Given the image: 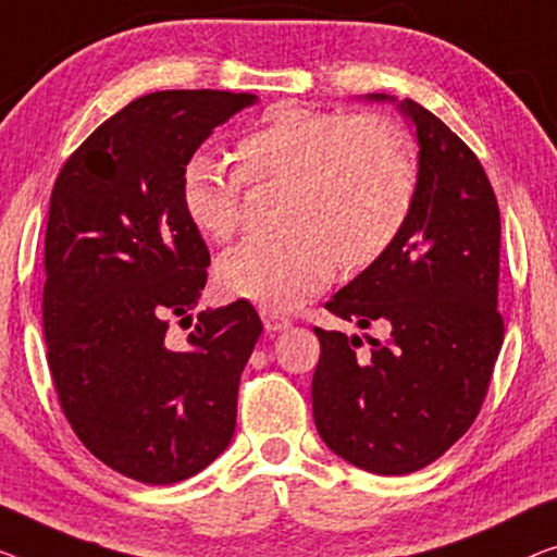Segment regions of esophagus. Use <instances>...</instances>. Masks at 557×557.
Instances as JSON below:
<instances>
[{
  "mask_svg": "<svg viewBox=\"0 0 557 557\" xmlns=\"http://www.w3.org/2000/svg\"><path fill=\"white\" fill-rule=\"evenodd\" d=\"M262 322L268 332H282L289 327V318L277 310H262Z\"/></svg>",
  "mask_w": 557,
  "mask_h": 557,
  "instance_id": "34e87169",
  "label": "esophagus"
}]
</instances>
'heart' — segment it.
<instances>
[{
    "mask_svg": "<svg viewBox=\"0 0 557 557\" xmlns=\"http://www.w3.org/2000/svg\"><path fill=\"white\" fill-rule=\"evenodd\" d=\"M235 174L207 154L180 174V207L212 243H227L243 218L245 187H280L277 227L218 260L227 295L289 310L339 272L387 252L414 199V164L403 129L383 114H345L300 102L270 107L232 149Z\"/></svg>",
    "mask_w": 557,
    "mask_h": 557,
    "instance_id": "heart-1",
    "label": "heart"
}]
</instances>
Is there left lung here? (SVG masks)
<instances>
[{
	"label": "left lung",
	"mask_w": 557,
	"mask_h": 557,
	"mask_svg": "<svg viewBox=\"0 0 557 557\" xmlns=\"http://www.w3.org/2000/svg\"><path fill=\"white\" fill-rule=\"evenodd\" d=\"M368 99H393L368 95ZM418 187L400 235L325 302L385 339L314 327L312 414L332 453L375 475H408L468 433L491 387L505 325L497 312L500 210L475 152L412 99Z\"/></svg>",
	"instance_id": "obj_1"
}]
</instances>
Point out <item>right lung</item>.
Segmentation results:
<instances>
[{"label":"right lung","instance_id":"right-lung-1","mask_svg":"<svg viewBox=\"0 0 557 557\" xmlns=\"http://www.w3.org/2000/svg\"><path fill=\"white\" fill-rule=\"evenodd\" d=\"M255 95L164 89L129 102L57 174L45 237L47 362L64 418L107 468L172 485L225 453L262 332L237 300L189 320L210 252L180 207V174ZM180 320V322H182Z\"/></svg>","mask_w":557,"mask_h":557}]
</instances>
